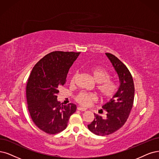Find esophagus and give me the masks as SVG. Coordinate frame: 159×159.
<instances>
[{
	"label": "esophagus",
	"mask_w": 159,
	"mask_h": 159,
	"mask_svg": "<svg viewBox=\"0 0 159 159\" xmlns=\"http://www.w3.org/2000/svg\"><path fill=\"white\" fill-rule=\"evenodd\" d=\"M77 109L79 110V111H86V109L83 108V107H78Z\"/></svg>",
	"instance_id": "1"
}]
</instances>
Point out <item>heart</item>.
Masks as SVG:
<instances>
[{
	"instance_id": "obj_1",
	"label": "heart",
	"mask_w": 159,
	"mask_h": 159,
	"mask_svg": "<svg viewBox=\"0 0 159 159\" xmlns=\"http://www.w3.org/2000/svg\"><path fill=\"white\" fill-rule=\"evenodd\" d=\"M89 73L92 75L93 79L97 84L96 89L99 94L105 99L112 98L118 90V85L116 82L111 79V73L109 70L102 67H94L89 69ZM77 76V74L75 73L71 79L70 83L73 84ZM75 101L83 106H88L92 102H95L97 98L92 93L81 92L75 98Z\"/></svg>"
}]
</instances>
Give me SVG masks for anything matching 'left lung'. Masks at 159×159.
Segmentation results:
<instances>
[{
    "label": "left lung",
    "mask_w": 159,
    "mask_h": 159,
    "mask_svg": "<svg viewBox=\"0 0 159 159\" xmlns=\"http://www.w3.org/2000/svg\"><path fill=\"white\" fill-rule=\"evenodd\" d=\"M119 75L120 87L111 100L103 105L106 111L104 118L94 113V119L88 125L89 130L98 136H107L118 130L126 122L133 107L134 84L132 76L125 65L116 56L105 53Z\"/></svg>",
    "instance_id": "8db88e82"
}]
</instances>
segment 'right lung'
Listing matches in <instances>:
<instances>
[{"label":"right lung","instance_id":"obj_1","mask_svg":"<svg viewBox=\"0 0 159 159\" xmlns=\"http://www.w3.org/2000/svg\"><path fill=\"white\" fill-rule=\"evenodd\" d=\"M80 52L55 51L49 53L33 68L26 86L28 110L39 129L56 134L66 128L76 105L57 100L60 87L66 83L70 67Z\"/></svg>","mask_w":159,"mask_h":159}]
</instances>
